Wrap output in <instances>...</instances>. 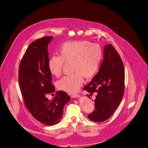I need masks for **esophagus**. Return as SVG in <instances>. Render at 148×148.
I'll return each mask as SVG.
<instances>
[{"mask_svg": "<svg viewBox=\"0 0 148 148\" xmlns=\"http://www.w3.org/2000/svg\"><path fill=\"white\" fill-rule=\"evenodd\" d=\"M71 97L72 98H77V97H79V96L78 95H76V94H74V95H71Z\"/></svg>", "mask_w": 148, "mask_h": 148, "instance_id": "esophagus-1", "label": "esophagus"}]
</instances>
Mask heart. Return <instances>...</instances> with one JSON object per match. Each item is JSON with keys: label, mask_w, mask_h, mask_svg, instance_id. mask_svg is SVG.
Segmentation results:
<instances>
[{"label": "heart", "mask_w": 148, "mask_h": 148, "mask_svg": "<svg viewBox=\"0 0 148 148\" xmlns=\"http://www.w3.org/2000/svg\"><path fill=\"white\" fill-rule=\"evenodd\" d=\"M59 56H52L47 62V68L52 76L59 77L62 74L64 62H71L74 72L58 81L57 86L68 93L77 92L83 82V76L94 77L99 68L102 51L97 44L88 41L66 42L60 46Z\"/></svg>", "instance_id": "1"}]
</instances>
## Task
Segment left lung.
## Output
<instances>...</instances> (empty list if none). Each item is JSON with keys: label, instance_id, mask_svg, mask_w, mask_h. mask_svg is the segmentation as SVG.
<instances>
[{"label": "left lung", "instance_id": "left-lung-1", "mask_svg": "<svg viewBox=\"0 0 148 148\" xmlns=\"http://www.w3.org/2000/svg\"><path fill=\"white\" fill-rule=\"evenodd\" d=\"M103 54L97 73L83 88L91 94L97 93L95 100V109L88 115L89 119L96 122H102L111 117L120 104L124 93L125 71L119 54L111 44L104 46Z\"/></svg>", "mask_w": 148, "mask_h": 148}]
</instances>
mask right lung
I'll use <instances>...</instances> for the list:
<instances>
[{
  "label": "right lung",
  "mask_w": 148,
  "mask_h": 148,
  "mask_svg": "<svg viewBox=\"0 0 148 148\" xmlns=\"http://www.w3.org/2000/svg\"><path fill=\"white\" fill-rule=\"evenodd\" d=\"M52 38L43 37L31 42L19 66L20 88L26 108L36 119L46 125L60 122L64 107L70 101L63 91H57L51 100L46 97L47 94L56 91L47 68L48 45Z\"/></svg>",
  "instance_id": "add662e5"
}]
</instances>
